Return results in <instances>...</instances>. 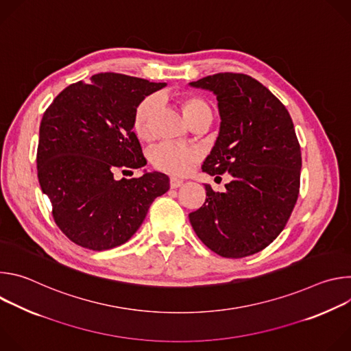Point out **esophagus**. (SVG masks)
<instances>
[{"label": "esophagus", "mask_w": 351, "mask_h": 351, "mask_svg": "<svg viewBox=\"0 0 351 351\" xmlns=\"http://www.w3.org/2000/svg\"><path fill=\"white\" fill-rule=\"evenodd\" d=\"M169 184H171L172 189H176V187H180V186L183 184V180H182V179H178V178H171Z\"/></svg>", "instance_id": "1"}]
</instances>
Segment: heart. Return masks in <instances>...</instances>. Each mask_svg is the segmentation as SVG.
Masks as SVG:
<instances>
[{"label":"heart","mask_w":351,"mask_h":351,"mask_svg":"<svg viewBox=\"0 0 351 351\" xmlns=\"http://www.w3.org/2000/svg\"><path fill=\"white\" fill-rule=\"evenodd\" d=\"M158 106V97L152 94L144 97L137 104L133 114V130L140 138H149L153 134V117ZM180 106L184 117L189 122L199 115H211V110L203 98L197 95H183L180 98ZM199 153L195 148L183 147L171 141L158 144L153 152L149 153V161L153 167L161 172L169 175H184L189 172L190 167L198 161Z\"/></svg>","instance_id":"1"}]
</instances>
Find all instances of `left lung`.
Returning a JSON list of instances; mask_svg holds the SVG:
<instances>
[{
    "instance_id": "obj_1",
    "label": "left lung",
    "mask_w": 351,
    "mask_h": 351,
    "mask_svg": "<svg viewBox=\"0 0 351 351\" xmlns=\"http://www.w3.org/2000/svg\"><path fill=\"white\" fill-rule=\"evenodd\" d=\"M190 86L213 91L221 117L203 172L232 175L223 193L204 184L206 203L189 214L190 223L218 256H253L279 236L297 202L302 152L293 121L279 99L248 75L217 73Z\"/></svg>"
}]
</instances>
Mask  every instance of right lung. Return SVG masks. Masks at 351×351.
Instances as JSON below:
<instances>
[{
  "label": "right lung",
  "mask_w": 351,
  "mask_h": 351,
  "mask_svg": "<svg viewBox=\"0 0 351 351\" xmlns=\"http://www.w3.org/2000/svg\"><path fill=\"white\" fill-rule=\"evenodd\" d=\"M165 87L121 73H97L64 88L40 123L37 176L62 233L77 245L104 252L126 243L143 223L169 178L115 173L147 164L133 132L141 99Z\"/></svg>",
  "instance_id": "1"
}]
</instances>
